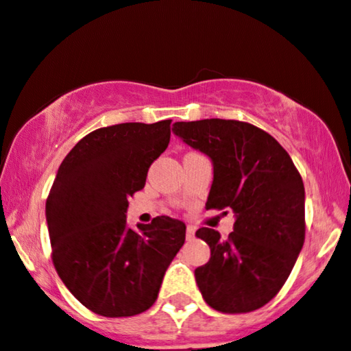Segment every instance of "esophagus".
Masks as SVG:
<instances>
[{
  "instance_id": "34e87169",
  "label": "esophagus",
  "mask_w": 351,
  "mask_h": 351,
  "mask_svg": "<svg viewBox=\"0 0 351 351\" xmlns=\"http://www.w3.org/2000/svg\"><path fill=\"white\" fill-rule=\"evenodd\" d=\"M193 237H194V227H193V226H188V229H186V239L191 240Z\"/></svg>"
}]
</instances>
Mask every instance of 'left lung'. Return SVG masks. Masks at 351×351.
Listing matches in <instances>:
<instances>
[{
	"label": "left lung",
	"instance_id": "obj_1",
	"mask_svg": "<svg viewBox=\"0 0 351 351\" xmlns=\"http://www.w3.org/2000/svg\"><path fill=\"white\" fill-rule=\"evenodd\" d=\"M173 134L208 155L214 178L206 209H232L229 237L201 227L196 237L210 258L194 269L213 309L240 314L271 301L288 280L304 245V183L276 138L248 122H175Z\"/></svg>",
	"mask_w": 351,
	"mask_h": 351
}]
</instances>
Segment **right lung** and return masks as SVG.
Wrapping results in <instances>:
<instances>
[{"instance_id":"1","label":"right lung","mask_w":351,"mask_h":351,"mask_svg":"<svg viewBox=\"0 0 351 351\" xmlns=\"http://www.w3.org/2000/svg\"><path fill=\"white\" fill-rule=\"evenodd\" d=\"M171 119L93 130L58 168L45 202L52 260L84 307L130 317L157 301L165 271L183 247L186 226L168 216L128 226L129 197L145 186L150 165L170 142Z\"/></svg>"}]
</instances>
